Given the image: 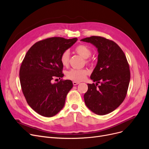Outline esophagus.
<instances>
[{
  "label": "esophagus",
  "instance_id": "1",
  "mask_svg": "<svg viewBox=\"0 0 149 149\" xmlns=\"http://www.w3.org/2000/svg\"><path fill=\"white\" fill-rule=\"evenodd\" d=\"M79 83H80V82H78V81H73V84H74V86L79 84Z\"/></svg>",
  "mask_w": 149,
  "mask_h": 149
}]
</instances>
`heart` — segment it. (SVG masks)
Wrapping results in <instances>:
<instances>
[{
  "label": "heart",
  "instance_id": "heart-1",
  "mask_svg": "<svg viewBox=\"0 0 149 149\" xmlns=\"http://www.w3.org/2000/svg\"><path fill=\"white\" fill-rule=\"evenodd\" d=\"M75 52L80 55L83 58H85V63L88 65H91L92 60L89 57L91 56L92 51L89 47L84 44L78 45L75 48ZM70 54L68 50H65L60 56V61L63 66H68L69 63ZM89 74L88 70L83 69H70L66 73V77L68 79L74 81H80L83 80L85 77Z\"/></svg>",
  "mask_w": 149,
  "mask_h": 149
}]
</instances>
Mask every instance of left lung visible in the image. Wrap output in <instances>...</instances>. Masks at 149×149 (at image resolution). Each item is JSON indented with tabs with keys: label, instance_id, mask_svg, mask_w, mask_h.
Here are the masks:
<instances>
[{
	"label": "left lung",
	"instance_id": "1",
	"mask_svg": "<svg viewBox=\"0 0 149 149\" xmlns=\"http://www.w3.org/2000/svg\"><path fill=\"white\" fill-rule=\"evenodd\" d=\"M81 41L95 45L99 53L97 65L91 76L97 83L88 84L85 104L95 113L106 115L115 110L126 97L130 79L129 65L120 47L111 40L91 36Z\"/></svg>",
	"mask_w": 149,
	"mask_h": 149
}]
</instances>
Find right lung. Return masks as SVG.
Segmentation results:
<instances>
[{
  "instance_id": "right-lung-1",
  "label": "right lung",
  "mask_w": 149,
  "mask_h": 149,
  "mask_svg": "<svg viewBox=\"0 0 149 149\" xmlns=\"http://www.w3.org/2000/svg\"><path fill=\"white\" fill-rule=\"evenodd\" d=\"M77 40L50 37L36 42L26 52L20 68V82L28 105L42 116L51 117L63 107L66 97L72 89V81L64 76L60 56ZM61 80L52 84L54 77Z\"/></svg>"
}]
</instances>
